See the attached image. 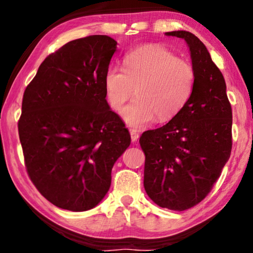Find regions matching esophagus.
<instances>
[{
  "label": "esophagus",
  "mask_w": 253,
  "mask_h": 253,
  "mask_svg": "<svg viewBox=\"0 0 253 253\" xmlns=\"http://www.w3.org/2000/svg\"><path fill=\"white\" fill-rule=\"evenodd\" d=\"M130 136H131V140L132 141H137L138 138H139V134L136 130H130Z\"/></svg>",
  "instance_id": "obj_1"
}]
</instances>
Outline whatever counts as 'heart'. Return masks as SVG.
Returning <instances> with one entry per match:
<instances>
[{
	"mask_svg": "<svg viewBox=\"0 0 253 253\" xmlns=\"http://www.w3.org/2000/svg\"><path fill=\"white\" fill-rule=\"evenodd\" d=\"M124 68L112 65L105 75L106 95L110 107L123 109L126 122L143 127L154 120H171L189 101L195 86V69L185 60L160 46H144L126 55Z\"/></svg>",
	"mask_w": 253,
	"mask_h": 253,
	"instance_id": "obj_1",
	"label": "heart"
}]
</instances>
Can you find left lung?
Returning <instances> with one entry per match:
<instances>
[{
  "instance_id": "obj_1",
  "label": "left lung",
  "mask_w": 253,
  "mask_h": 253,
  "mask_svg": "<svg viewBox=\"0 0 253 253\" xmlns=\"http://www.w3.org/2000/svg\"><path fill=\"white\" fill-rule=\"evenodd\" d=\"M190 48L195 86L189 101L166 126L139 138L145 154L144 188L164 209L185 211L209 195L229 160L233 113L226 82L195 34L167 32Z\"/></svg>"
}]
</instances>
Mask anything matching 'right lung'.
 <instances>
[{
	"instance_id": "add662e5",
	"label": "right lung",
	"mask_w": 253,
	"mask_h": 253,
	"mask_svg": "<svg viewBox=\"0 0 253 253\" xmlns=\"http://www.w3.org/2000/svg\"><path fill=\"white\" fill-rule=\"evenodd\" d=\"M117 42L72 40L44 58L23 95L18 133L29 177L48 202L84 212L108 192L112 168L131 138L106 100Z\"/></svg>"
}]
</instances>
